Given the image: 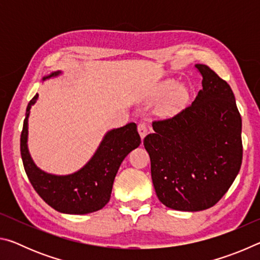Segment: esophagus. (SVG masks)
I'll return each mask as SVG.
<instances>
[{"mask_svg": "<svg viewBox=\"0 0 260 260\" xmlns=\"http://www.w3.org/2000/svg\"><path fill=\"white\" fill-rule=\"evenodd\" d=\"M138 131H139L141 138L143 139L144 136H146L147 133H148V126H147V124H144V122H140V124L138 125Z\"/></svg>", "mask_w": 260, "mask_h": 260, "instance_id": "1", "label": "esophagus"}]
</instances>
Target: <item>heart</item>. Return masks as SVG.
<instances>
[{
	"label": "heart",
	"mask_w": 260,
	"mask_h": 260,
	"mask_svg": "<svg viewBox=\"0 0 260 260\" xmlns=\"http://www.w3.org/2000/svg\"><path fill=\"white\" fill-rule=\"evenodd\" d=\"M175 88H177V83L173 82V81H167L164 86H162V91L164 93H171V91H173ZM186 99V91H184L182 88H179L174 91L173 94V99H172V103H181L182 101Z\"/></svg>",
	"instance_id": "1"
}]
</instances>
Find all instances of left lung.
<instances>
[{
    "label": "left lung",
    "mask_w": 260,
    "mask_h": 260,
    "mask_svg": "<svg viewBox=\"0 0 260 260\" xmlns=\"http://www.w3.org/2000/svg\"><path fill=\"white\" fill-rule=\"evenodd\" d=\"M203 89L190 105L153 120L143 140L158 200L179 211L206 210L221 200L239 174L242 119L231 86L208 65L196 64Z\"/></svg>",
    "instance_id": "1"
}]
</instances>
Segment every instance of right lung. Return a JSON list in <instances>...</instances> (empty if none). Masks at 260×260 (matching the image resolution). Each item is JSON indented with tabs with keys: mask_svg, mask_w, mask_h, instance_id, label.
Instances as JSON below:
<instances>
[{
	"mask_svg": "<svg viewBox=\"0 0 260 260\" xmlns=\"http://www.w3.org/2000/svg\"><path fill=\"white\" fill-rule=\"evenodd\" d=\"M58 73H51L43 80ZM38 96L35 95L27 105L20 135L21 159L34 190L48 205L61 213L86 214L104 208L111 197L112 184L121 161L141 143L136 124L129 122L110 131L93 158L78 172L64 177L48 174L35 166L27 149V119Z\"/></svg>",
	"mask_w": 260,
	"mask_h": 260,
	"instance_id": "obj_1",
	"label": "right lung"
}]
</instances>
